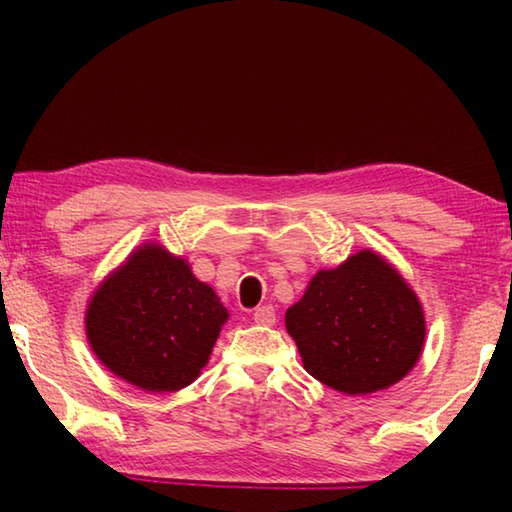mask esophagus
Returning <instances> with one entry per match:
<instances>
[{
  "label": "esophagus",
  "instance_id": "34e87169",
  "mask_svg": "<svg viewBox=\"0 0 512 512\" xmlns=\"http://www.w3.org/2000/svg\"><path fill=\"white\" fill-rule=\"evenodd\" d=\"M253 320L257 325H264V327H271L275 325V309L271 305H264V307H257L255 314H253Z\"/></svg>",
  "mask_w": 512,
  "mask_h": 512
}]
</instances>
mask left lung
Listing matches in <instances>:
<instances>
[{"label": "left lung", "mask_w": 512, "mask_h": 512, "mask_svg": "<svg viewBox=\"0 0 512 512\" xmlns=\"http://www.w3.org/2000/svg\"><path fill=\"white\" fill-rule=\"evenodd\" d=\"M284 323L309 375L345 395L384 391L409 375L427 332L418 296L375 250L318 271Z\"/></svg>", "instance_id": "obj_1"}]
</instances>
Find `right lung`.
Masks as SVG:
<instances>
[{"instance_id": "1", "label": "right lung", "mask_w": 512, "mask_h": 512, "mask_svg": "<svg viewBox=\"0 0 512 512\" xmlns=\"http://www.w3.org/2000/svg\"><path fill=\"white\" fill-rule=\"evenodd\" d=\"M225 320L228 309L185 259L144 244L94 291L85 334L117 377L173 393L201 375Z\"/></svg>"}]
</instances>
